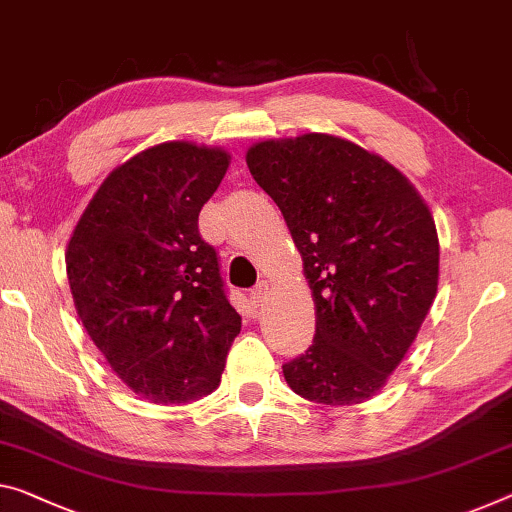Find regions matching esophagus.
Here are the masks:
<instances>
[{"label": "esophagus", "instance_id": "34e87169", "mask_svg": "<svg viewBox=\"0 0 512 512\" xmlns=\"http://www.w3.org/2000/svg\"><path fill=\"white\" fill-rule=\"evenodd\" d=\"M267 293H270V283H267V281H258L256 286L249 290V297L258 304V302H263V300H265V295H267Z\"/></svg>", "mask_w": 512, "mask_h": 512}]
</instances>
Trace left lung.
I'll use <instances>...</instances> for the list:
<instances>
[{
	"label": "left lung",
	"instance_id": "left-lung-1",
	"mask_svg": "<svg viewBox=\"0 0 512 512\" xmlns=\"http://www.w3.org/2000/svg\"><path fill=\"white\" fill-rule=\"evenodd\" d=\"M247 167L286 219L316 302L313 343L283 364V377L313 403H364L435 300V219L396 167L348 139L261 141Z\"/></svg>",
	"mask_w": 512,
	"mask_h": 512
}]
</instances>
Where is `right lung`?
Wrapping results in <instances>:
<instances>
[{
    "mask_svg": "<svg viewBox=\"0 0 512 512\" xmlns=\"http://www.w3.org/2000/svg\"><path fill=\"white\" fill-rule=\"evenodd\" d=\"M229 160L190 141L130 157L93 194L68 242L77 316L114 373L151 403L208 396L240 334L217 251L199 233Z\"/></svg>",
    "mask_w": 512,
    "mask_h": 512,
    "instance_id": "1",
    "label": "right lung"
}]
</instances>
